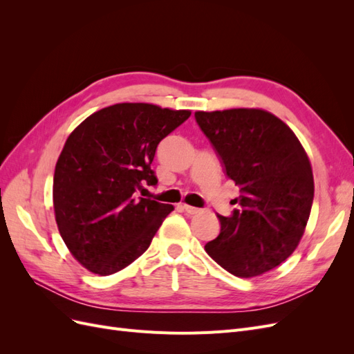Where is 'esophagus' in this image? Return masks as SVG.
Instances as JSON below:
<instances>
[{
    "mask_svg": "<svg viewBox=\"0 0 354 354\" xmlns=\"http://www.w3.org/2000/svg\"><path fill=\"white\" fill-rule=\"evenodd\" d=\"M181 208H183V211L186 214H189V216H195V214L201 212V208H195V207H190V205H181Z\"/></svg>",
    "mask_w": 354,
    "mask_h": 354,
    "instance_id": "34e87169",
    "label": "esophagus"
}]
</instances>
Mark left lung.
<instances>
[{
    "instance_id": "1",
    "label": "left lung",
    "mask_w": 354,
    "mask_h": 354,
    "mask_svg": "<svg viewBox=\"0 0 354 354\" xmlns=\"http://www.w3.org/2000/svg\"><path fill=\"white\" fill-rule=\"evenodd\" d=\"M224 173L239 186L232 216H217L220 234L205 245L211 259L239 277L283 263L301 239L315 196L312 165L297 136L263 109L195 112Z\"/></svg>"
}]
</instances>
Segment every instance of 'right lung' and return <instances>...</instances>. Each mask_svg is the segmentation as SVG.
Masks as SVG:
<instances>
[{
    "label": "right lung",
    "instance_id": "right-lung-1",
    "mask_svg": "<svg viewBox=\"0 0 354 354\" xmlns=\"http://www.w3.org/2000/svg\"><path fill=\"white\" fill-rule=\"evenodd\" d=\"M190 116L149 103H118L68 137L53 180L62 239L85 269L108 276L137 260L173 205L137 195L156 186L159 142Z\"/></svg>",
    "mask_w": 354,
    "mask_h": 354
}]
</instances>
